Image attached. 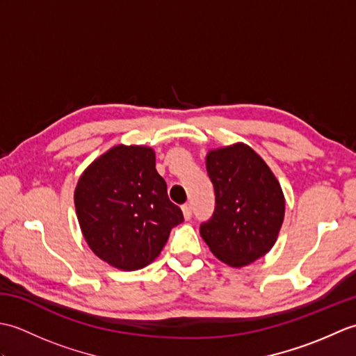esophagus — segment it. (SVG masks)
<instances>
[{"label": "esophagus", "instance_id": "34e87169", "mask_svg": "<svg viewBox=\"0 0 356 356\" xmlns=\"http://www.w3.org/2000/svg\"><path fill=\"white\" fill-rule=\"evenodd\" d=\"M182 211H184V217L186 218V220H190V218L193 217V208L190 203H185V205L182 207Z\"/></svg>", "mask_w": 356, "mask_h": 356}]
</instances>
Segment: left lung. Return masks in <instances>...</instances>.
Masks as SVG:
<instances>
[{"label":"left lung","instance_id":"1","mask_svg":"<svg viewBox=\"0 0 356 356\" xmlns=\"http://www.w3.org/2000/svg\"><path fill=\"white\" fill-rule=\"evenodd\" d=\"M207 171L216 208L200 236L218 260L241 268L274 246L284 218V195L266 162L245 145L211 149Z\"/></svg>","mask_w":356,"mask_h":356}]
</instances>
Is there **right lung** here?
I'll list each match as a JSON object with an SVG mask.
<instances>
[{
	"label": "right lung",
	"instance_id": "add662e5",
	"mask_svg": "<svg viewBox=\"0 0 356 356\" xmlns=\"http://www.w3.org/2000/svg\"><path fill=\"white\" fill-rule=\"evenodd\" d=\"M74 207L90 249L124 270L145 268L184 222L149 147L118 145L97 157L79 177Z\"/></svg>",
	"mask_w": 356,
	"mask_h": 356
}]
</instances>
